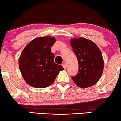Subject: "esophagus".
Here are the masks:
<instances>
[{"label":"esophagus","mask_w":121,"mask_h":121,"mask_svg":"<svg viewBox=\"0 0 121 121\" xmlns=\"http://www.w3.org/2000/svg\"><path fill=\"white\" fill-rule=\"evenodd\" d=\"M62 66H63V68H64L65 69H66V64H65V63L62 64Z\"/></svg>","instance_id":"1"}]
</instances>
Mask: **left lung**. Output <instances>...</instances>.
<instances>
[{
	"instance_id": "1",
	"label": "left lung",
	"mask_w": 121,
	"mask_h": 121,
	"mask_svg": "<svg viewBox=\"0 0 121 121\" xmlns=\"http://www.w3.org/2000/svg\"><path fill=\"white\" fill-rule=\"evenodd\" d=\"M73 51L78 61V72L72 77L77 85L82 88L96 84L104 70V62L100 49L91 40L79 37L70 41Z\"/></svg>"
}]
</instances>
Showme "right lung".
I'll return each mask as SVG.
<instances>
[{
	"label": "right lung",
	"instance_id": "right-lung-1",
	"mask_svg": "<svg viewBox=\"0 0 121 121\" xmlns=\"http://www.w3.org/2000/svg\"><path fill=\"white\" fill-rule=\"evenodd\" d=\"M56 41L51 36L34 39L26 45L19 59V69L28 84L36 88H45L52 85L60 70L61 65L54 62L51 47Z\"/></svg>",
	"mask_w": 121,
	"mask_h": 121
}]
</instances>
